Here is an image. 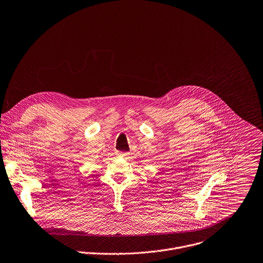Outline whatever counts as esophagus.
Segmentation results:
<instances>
[{"mask_svg": "<svg viewBox=\"0 0 263 263\" xmlns=\"http://www.w3.org/2000/svg\"><path fill=\"white\" fill-rule=\"evenodd\" d=\"M117 155L120 156V157H125V156L128 155V153H127V152H121V151L119 152V151H118V152H117Z\"/></svg>", "mask_w": 263, "mask_h": 263, "instance_id": "obj_1", "label": "esophagus"}]
</instances>
